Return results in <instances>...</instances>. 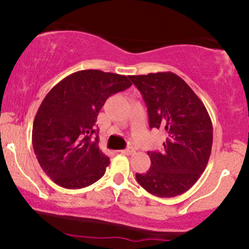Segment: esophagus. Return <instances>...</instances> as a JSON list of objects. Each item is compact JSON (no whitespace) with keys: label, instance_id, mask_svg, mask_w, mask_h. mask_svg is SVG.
<instances>
[{"label":"esophagus","instance_id":"obj_1","mask_svg":"<svg viewBox=\"0 0 249 249\" xmlns=\"http://www.w3.org/2000/svg\"><path fill=\"white\" fill-rule=\"evenodd\" d=\"M134 148L133 147H128V148H125V150H122L121 153L123 154H126V156H131V154H134Z\"/></svg>","mask_w":249,"mask_h":249}]
</instances>
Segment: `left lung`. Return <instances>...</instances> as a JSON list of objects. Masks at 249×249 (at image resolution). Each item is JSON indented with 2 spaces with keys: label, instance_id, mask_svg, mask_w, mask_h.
<instances>
[{
  "label": "left lung",
  "instance_id": "1",
  "mask_svg": "<svg viewBox=\"0 0 249 249\" xmlns=\"http://www.w3.org/2000/svg\"><path fill=\"white\" fill-rule=\"evenodd\" d=\"M147 107L148 124L166 132L161 152H147L151 167L136 174L148 193L172 198L190 190L206 168L213 126L204 103L173 72L130 76Z\"/></svg>",
  "mask_w": 249,
  "mask_h": 249
}]
</instances>
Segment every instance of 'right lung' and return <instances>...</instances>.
<instances>
[{
    "instance_id": "right-lung-1",
    "label": "right lung",
    "mask_w": 249,
    "mask_h": 249,
    "mask_svg": "<svg viewBox=\"0 0 249 249\" xmlns=\"http://www.w3.org/2000/svg\"><path fill=\"white\" fill-rule=\"evenodd\" d=\"M128 78L101 70L65 77L39 105L33 125V146L42 170L69 190L90 186L104 176L110 159L99 150L96 122L110 96L131 87Z\"/></svg>"
}]
</instances>
